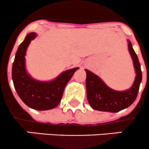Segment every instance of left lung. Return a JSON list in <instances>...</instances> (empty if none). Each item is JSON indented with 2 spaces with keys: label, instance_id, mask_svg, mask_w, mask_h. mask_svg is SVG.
<instances>
[{
  "label": "left lung",
  "instance_id": "8db88e82",
  "mask_svg": "<svg viewBox=\"0 0 149 149\" xmlns=\"http://www.w3.org/2000/svg\"><path fill=\"white\" fill-rule=\"evenodd\" d=\"M128 46L136 74L134 84L128 90L118 91L111 89L97 75L86 69L87 99L90 106L95 110L118 112L131 106L136 98L142 80V73L138 56L130 40H128Z\"/></svg>",
  "mask_w": 149,
  "mask_h": 149
}]
</instances>
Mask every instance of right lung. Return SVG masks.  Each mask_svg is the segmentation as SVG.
Wrapping results in <instances>:
<instances>
[{
  "label": "right lung",
  "instance_id": "1",
  "mask_svg": "<svg viewBox=\"0 0 149 149\" xmlns=\"http://www.w3.org/2000/svg\"><path fill=\"white\" fill-rule=\"evenodd\" d=\"M36 33H30L20 44L12 67V79L17 93L23 102L33 109L46 111L54 109L61 100L64 88L77 68L67 70L51 81L33 79L26 69V50Z\"/></svg>",
  "mask_w": 149,
  "mask_h": 149
}]
</instances>
